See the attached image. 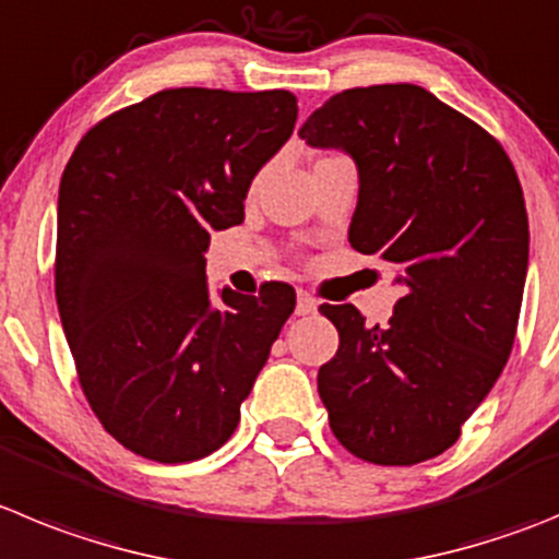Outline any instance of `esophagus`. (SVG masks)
<instances>
[{
    "label": "esophagus",
    "mask_w": 559,
    "mask_h": 559,
    "mask_svg": "<svg viewBox=\"0 0 559 559\" xmlns=\"http://www.w3.org/2000/svg\"><path fill=\"white\" fill-rule=\"evenodd\" d=\"M316 310H319V301L307 294V290H299L296 294V316H313Z\"/></svg>",
    "instance_id": "obj_1"
}]
</instances>
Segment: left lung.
<instances>
[{
	"mask_svg": "<svg viewBox=\"0 0 559 559\" xmlns=\"http://www.w3.org/2000/svg\"><path fill=\"white\" fill-rule=\"evenodd\" d=\"M357 166L349 243L399 271L388 324L321 305L341 335L319 393L343 447L377 465L447 452L499 380L530 263L524 191L499 143L429 91L335 94L299 130Z\"/></svg>",
	"mask_w": 559,
	"mask_h": 559,
	"instance_id": "obj_1",
	"label": "left lung"
}]
</instances>
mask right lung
Masks as SVG:
<instances>
[{
    "label": "right lung",
    "instance_id": "obj_1",
    "mask_svg": "<svg viewBox=\"0 0 559 559\" xmlns=\"http://www.w3.org/2000/svg\"><path fill=\"white\" fill-rule=\"evenodd\" d=\"M296 112L290 91H160L99 121L66 163L60 321L91 409L141 457L188 463L224 447L294 313L285 283L213 301L204 252L210 233L243 222Z\"/></svg>",
    "mask_w": 559,
    "mask_h": 559
}]
</instances>
